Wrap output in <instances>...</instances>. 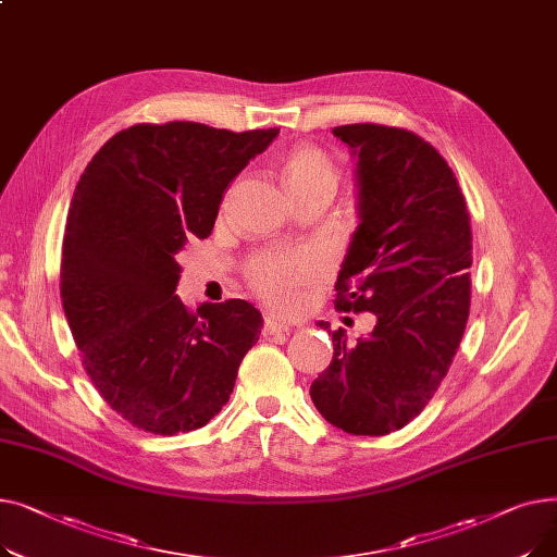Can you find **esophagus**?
Listing matches in <instances>:
<instances>
[{"label": "esophagus", "instance_id": "esophagus-1", "mask_svg": "<svg viewBox=\"0 0 557 557\" xmlns=\"http://www.w3.org/2000/svg\"><path fill=\"white\" fill-rule=\"evenodd\" d=\"M263 334H267V336L288 334V325L280 323V320H277L275 315H267V320H263Z\"/></svg>", "mask_w": 557, "mask_h": 557}]
</instances>
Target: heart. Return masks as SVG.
I'll list each match as a JSON object with an SVG mask.
<instances>
[{
    "label": "heart",
    "instance_id": "b5f03b06",
    "mask_svg": "<svg viewBox=\"0 0 557 557\" xmlns=\"http://www.w3.org/2000/svg\"><path fill=\"white\" fill-rule=\"evenodd\" d=\"M282 178L290 194L315 183L332 178L336 181L334 160L313 144H298L282 160ZM320 261L311 252H290L261 257L250 267V282L277 309L296 305V290L305 282L313 280Z\"/></svg>",
    "mask_w": 557,
    "mask_h": 557
}]
</instances>
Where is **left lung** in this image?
Segmentation results:
<instances>
[{"mask_svg":"<svg viewBox=\"0 0 557 557\" xmlns=\"http://www.w3.org/2000/svg\"><path fill=\"white\" fill-rule=\"evenodd\" d=\"M334 135L357 158L359 187L334 302L374 313L376 325L357 345L332 332V363L309 395L336 429L386 435L422 413L456 357L472 298L470 212L451 166L420 135L382 124Z\"/></svg>","mask_w":557,"mask_h":557,"instance_id":"left-lung-1","label":"left lung"}]
</instances>
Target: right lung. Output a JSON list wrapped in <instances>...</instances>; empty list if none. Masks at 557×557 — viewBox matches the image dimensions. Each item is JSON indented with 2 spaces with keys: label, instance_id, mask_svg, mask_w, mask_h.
<instances>
[{
  "label": "right lung",
  "instance_id": "add662e5",
  "mask_svg": "<svg viewBox=\"0 0 557 557\" xmlns=\"http://www.w3.org/2000/svg\"><path fill=\"white\" fill-rule=\"evenodd\" d=\"M280 128L135 124L110 137L76 185L61 298L83 368L116 416L156 435L208 424L259 341L246 300L191 313L175 255L212 234L223 191Z\"/></svg>",
  "mask_w": 557,
  "mask_h": 557
}]
</instances>
